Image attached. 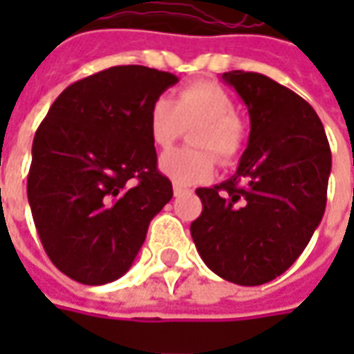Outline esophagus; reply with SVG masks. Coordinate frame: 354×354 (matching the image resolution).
<instances>
[{"label": "esophagus", "mask_w": 354, "mask_h": 354, "mask_svg": "<svg viewBox=\"0 0 354 354\" xmlns=\"http://www.w3.org/2000/svg\"><path fill=\"white\" fill-rule=\"evenodd\" d=\"M183 193H187V189H183L181 185H173V195H175V197H179V195H183Z\"/></svg>", "instance_id": "34e87169"}]
</instances>
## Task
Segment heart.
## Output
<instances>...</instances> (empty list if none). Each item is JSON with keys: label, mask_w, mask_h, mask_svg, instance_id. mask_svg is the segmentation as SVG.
<instances>
[{"label": "heart", "mask_w": 354, "mask_h": 354, "mask_svg": "<svg viewBox=\"0 0 354 354\" xmlns=\"http://www.w3.org/2000/svg\"><path fill=\"white\" fill-rule=\"evenodd\" d=\"M193 131V145L201 149H173L159 161V169L177 185H197L211 179L215 153L223 163L232 161L242 151L246 131L236 118L234 98L221 84L197 80L175 92L173 100L157 98L149 108L147 128L156 147L167 149ZM213 153L211 154L210 151Z\"/></svg>", "instance_id": "heart-1"}]
</instances>
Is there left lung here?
Listing matches in <instances>:
<instances>
[{
  "mask_svg": "<svg viewBox=\"0 0 354 354\" xmlns=\"http://www.w3.org/2000/svg\"><path fill=\"white\" fill-rule=\"evenodd\" d=\"M250 114L236 173L197 195L191 236L203 262L238 286L278 278L306 250L327 205L331 149L319 116L293 90L258 73L223 75Z\"/></svg>",
  "mask_w": 354,
  "mask_h": 354,
  "instance_id": "left-lung-1",
  "label": "left lung"
}]
</instances>
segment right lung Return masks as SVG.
<instances>
[{
    "label": "right lung",
    "mask_w": 354,
    "mask_h": 354,
    "mask_svg": "<svg viewBox=\"0 0 354 354\" xmlns=\"http://www.w3.org/2000/svg\"><path fill=\"white\" fill-rule=\"evenodd\" d=\"M177 76L112 66L71 84L33 140L27 197L50 262L86 286L124 276L173 197L147 116Z\"/></svg>",
    "instance_id": "add662e5"
}]
</instances>
